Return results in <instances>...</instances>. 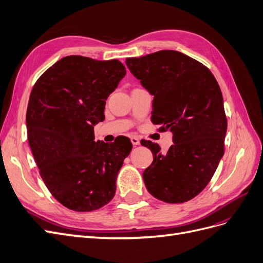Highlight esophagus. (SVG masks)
Here are the masks:
<instances>
[{"mask_svg":"<svg viewBox=\"0 0 263 263\" xmlns=\"http://www.w3.org/2000/svg\"><path fill=\"white\" fill-rule=\"evenodd\" d=\"M130 141H132V144H133L134 146H138V145L140 144L139 139H138L137 137H135V136H132V137H130Z\"/></svg>","mask_w":263,"mask_h":263,"instance_id":"obj_1","label":"esophagus"}]
</instances>
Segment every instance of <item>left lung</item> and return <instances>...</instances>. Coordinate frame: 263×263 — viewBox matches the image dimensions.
Here are the masks:
<instances>
[{
  "label": "left lung",
  "instance_id": "left-lung-1",
  "mask_svg": "<svg viewBox=\"0 0 263 263\" xmlns=\"http://www.w3.org/2000/svg\"><path fill=\"white\" fill-rule=\"evenodd\" d=\"M126 65L155 97L151 122L173 134L166 154L155 142H141L154 155L142 173L148 192L165 203L192 200L224 156L227 118L216 79L201 62L174 50L127 58Z\"/></svg>",
  "mask_w": 263,
  "mask_h": 263
}]
</instances>
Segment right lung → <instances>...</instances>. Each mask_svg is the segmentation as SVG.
I'll use <instances>...</instances> for the list:
<instances>
[{
    "label": "right lung",
    "instance_id": "add662e5",
    "mask_svg": "<svg viewBox=\"0 0 263 263\" xmlns=\"http://www.w3.org/2000/svg\"><path fill=\"white\" fill-rule=\"evenodd\" d=\"M125 74L117 59L67 55L31 90L26 113L31 153L46 186L69 210H99L115 195L133 145L127 137L94 141V126L104 121L105 101Z\"/></svg>",
    "mask_w": 263,
    "mask_h": 263
}]
</instances>
